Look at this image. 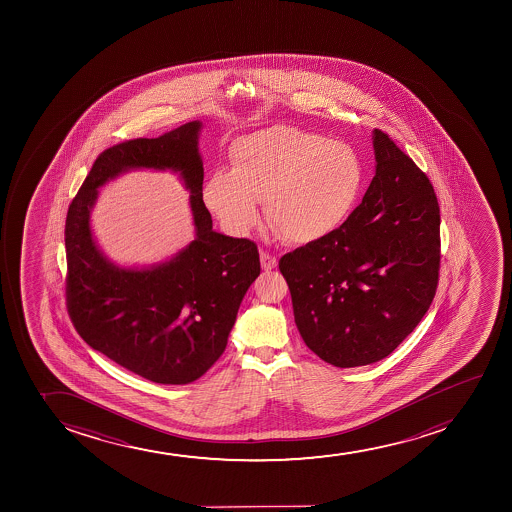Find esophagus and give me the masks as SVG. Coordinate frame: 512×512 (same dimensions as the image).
Listing matches in <instances>:
<instances>
[{
	"instance_id": "1",
	"label": "esophagus",
	"mask_w": 512,
	"mask_h": 512,
	"mask_svg": "<svg viewBox=\"0 0 512 512\" xmlns=\"http://www.w3.org/2000/svg\"><path fill=\"white\" fill-rule=\"evenodd\" d=\"M259 259H261V268L265 271H271L273 268H277L278 259L275 256H271L268 253L259 254Z\"/></svg>"
}]
</instances>
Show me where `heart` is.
Instances as JSON below:
<instances>
[{"label": "heart", "instance_id": "b5f03b06", "mask_svg": "<svg viewBox=\"0 0 512 512\" xmlns=\"http://www.w3.org/2000/svg\"><path fill=\"white\" fill-rule=\"evenodd\" d=\"M230 157L232 169H217L206 179L203 200L235 232L258 222L259 201L266 200V218L278 237L314 244L347 222L364 189L355 148L292 126L244 136Z\"/></svg>", "mask_w": 512, "mask_h": 512}]
</instances>
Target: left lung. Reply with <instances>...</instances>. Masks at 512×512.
<instances>
[{"label": "left lung", "mask_w": 512, "mask_h": 512, "mask_svg": "<svg viewBox=\"0 0 512 512\" xmlns=\"http://www.w3.org/2000/svg\"><path fill=\"white\" fill-rule=\"evenodd\" d=\"M376 176L347 222L280 259L300 336L348 369L388 357L429 311L439 282L441 213L429 177L384 131Z\"/></svg>", "instance_id": "left-lung-1"}]
</instances>
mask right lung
Returning <instances> with one entry per match:
<instances>
[{
  "mask_svg": "<svg viewBox=\"0 0 512 512\" xmlns=\"http://www.w3.org/2000/svg\"><path fill=\"white\" fill-rule=\"evenodd\" d=\"M200 121L159 138H136L95 160L66 215V307L78 335L128 371L159 384H189L224 353L247 288L258 278V246L213 230L203 203ZM131 168L179 171L192 193L197 237L172 260L121 269L89 229L98 188Z\"/></svg>",
  "mask_w": 512,
  "mask_h": 512,
  "instance_id": "right-lung-1",
  "label": "right lung"
}]
</instances>
